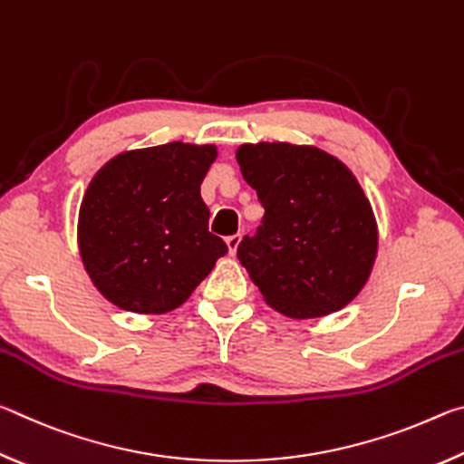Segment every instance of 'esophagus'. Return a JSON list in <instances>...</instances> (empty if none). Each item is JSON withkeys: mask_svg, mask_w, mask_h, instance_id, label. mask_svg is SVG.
I'll list each match as a JSON object with an SVG mask.
<instances>
[{"mask_svg": "<svg viewBox=\"0 0 464 464\" xmlns=\"http://www.w3.org/2000/svg\"><path fill=\"white\" fill-rule=\"evenodd\" d=\"M239 243H241V235L239 233L237 235H229V237H227V247H229V254L231 256L237 254Z\"/></svg>", "mask_w": 464, "mask_h": 464, "instance_id": "esophagus-1", "label": "esophagus"}]
</instances>
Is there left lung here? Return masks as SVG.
<instances>
[{
	"instance_id": "left-lung-1",
	"label": "left lung",
	"mask_w": 464,
	"mask_h": 464,
	"mask_svg": "<svg viewBox=\"0 0 464 464\" xmlns=\"http://www.w3.org/2000/svg\"><path fill=\"white\" fill-rule=\"evenodd\" d=\"M237 161L264 207L237 257L270 307L298 319L345 307L376 256L371 202L352 171L321 149L288 143L243 145Z\"/></svg>"
}]
</instances>
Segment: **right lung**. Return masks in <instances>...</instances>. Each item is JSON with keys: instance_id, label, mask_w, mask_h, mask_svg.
I'll return each mask as SVG.
<instances>
[{"instance_id": "obj_1", "label": "right lung", "mask_w": 464, "mask_h": 464, "mask_svg": "<svg viewBox=\"0 0 464 464\" xmlns=\"http://www.w3.org/2000/svg\"><path fill=\"white\" fill-rule=\"evenodd\" d=\"M215 157L213 145L168 143L116 155L93 176L80 208V251L116 307L176 309L229 251L208 231L200 196Z\"/></svg>"}]
</instances>
